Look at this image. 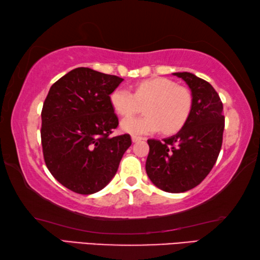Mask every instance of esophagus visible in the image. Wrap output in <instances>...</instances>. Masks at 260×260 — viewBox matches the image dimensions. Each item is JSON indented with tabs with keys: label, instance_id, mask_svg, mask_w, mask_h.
<instances>
[{
	"label": "esophagus",
	"instance_id": "1",
	"mask_svg": "<svg viewBox=\"0 0 260 260\" xmlns=\"http://www.w3.org/2000/svg\"><path fill=\"white\" fill-rule=\"evenodd\" d=\"M142 140H144V138H142V136H136V135L132 136V141H133V142H139V141H142Z\"/></svg>",
	"mask_w": 260,
	"mask_h": 260
}]
</instances>
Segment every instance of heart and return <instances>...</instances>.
Returning <instances> with one entry per match:
<instances>
[{"instance_id": "1", "label": "heart", "mask_w": 260, "mask_h": 260, "mask_svg": "<svg viewBox=\"0 0 260 260\" xmlns=\"http://www.w3.org/2000/svg\"><path fill=\"white\" fill-rule=\"evenodd\" d=\"M110 103L119 116H131L144 105V116L127 117L121 129L133 135L151 134L162 129L166 134L180 131L186 124L192 107L189 89L166 78H153L136 83L134 94L117 88L110 95Z\"/></svg>"}]
</instances>
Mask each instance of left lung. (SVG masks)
Listing matches in <instances>:
<instances>
[{"mask_svg": "<svg viewBox=\"0 0 260 260\" xmlns=\"http://www.w3.org/2000/svg\"><path fill=\"white\" fill-rule=\"evenodd\" d=\"M191 90L192 107L177 134L148 140L149 179L161 190L183 192L203 181L217 161L222 144L225 117L222 102L208 81L189 72L173 73Z\"/></svg>", "mask_w": 260, "mask_h": 260, "instance_id": "obj_1", "label": "left lung"}]
</instances>
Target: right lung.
Returning a JSON list of instances; mask_svg holds the SVG:
<instances>
[{"label": "right lung", "mask_w": 260, "mask_h": 260, "mask_svg": "<svg viewBox=\"0 0 260 260\" xmlns=\"http://www.w3.org/2000/svg\"><path fill=\"white\" fill-rule=\"evenodd\" d=\"M122 80L78 68L50 87L41 112L43 158L70 190L89 195L103 189L131 147L128 134L111 136L119 121L110 95Z\"/></svg>", "instance_id": "add662e5"}]
</instances>
